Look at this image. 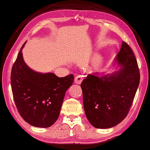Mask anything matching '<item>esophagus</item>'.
I'll use <instances>...</instances> for the list:
<instances>
[{
  "label": "esophagus",
  "instance_id": "1",
  "mask_svg": "<svg viewBox=\"0 0 150 150\" xmlns=\"http://www.w3.org/2000/svg\"><path fill=\"white\" fill-rule=\"evenodd\" d=\"M83 79V76L81 75H77V77H76L75 78V83H76V84H81V82H82V81Z\"/></svg>",
  "mask_w": 150,
  "mask_h": 150
}]
</instances>
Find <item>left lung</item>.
I'll return each mask as SVG.
<instances>
[{
  "label": "left lung",
  "mask_w": 150,
  "mask_h": 150,
  "mask_svg": "<svg viewBox=\"0 0 150 150\" xmlns=\"http://www.w3.org/2000/svg\"><path fill=\"white\" fill-rule=\"evenodd\" d=\"M122 67L112 75H88L81 84L86 116L97 128L120 123L130 111L140 79L138 63L127 43L122 42L116 57Z\"/></svg>",
  "instance_id": "1"
}]
</instances>
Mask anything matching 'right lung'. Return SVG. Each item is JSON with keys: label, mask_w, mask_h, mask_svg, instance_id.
<instances>
[{"label": "right lung", "mask_w": 150, "mask_h": 150, "mask_svg": "<svg viewBox=\"0 0 150 150\" xmlns=\"http://www.w3.org/2000/svg\"><path fill=\"white\" fill-rule=\"evenodd\" d=\"M22 45L12 66L11 75L12 92L20 115L30 125L47 128L59 115L67 88L74 76L58 77L52 73H40L32 70L22 57Z\"/></svg>", "instance_id": "add662e5"}]
</instances>
